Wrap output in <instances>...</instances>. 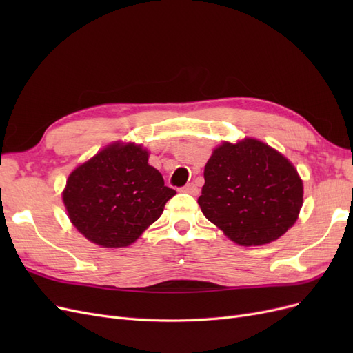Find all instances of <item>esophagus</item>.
I'll list each match as a JSON object with an SVG mask.
<instances>
[{
    "label": "esophagus",
    "instance_id": "obj_1",
    "mask_svg": "<svg viewBox=\"0 0 353 353\" xmlns=\"http://www.w3.org/2000/svg\"><path fill=\"white\" fill-rule=\"evenodd\" d=\"M181 191H183V193H188V194H193V196L199 194V188H197V185H196V184H193V183H190V184H187L185 187H183V188H181Z\"/></svg>",
    "mask_w": 353,
    "mask_h": 353
}]
</instances>
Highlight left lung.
<instances>
[{"instance_id": "left-lung-1", "label": "left lung", "mask_w": 353, "mask_h": 353, "mask_svg": "<svg viewBox=\"0 0 353 353\" xmlns=\"http://www.w3.org/2000/svg\"><path fill=\"white\" fill-rule=\"evenodd\" d=\"M197 201L203 215L231 241L263 245L294 225L303 205V181L279 150L244 137L213 148Z\"/></svg>"}]
</instances>
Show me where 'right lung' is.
<instances>
[{
  "label": "right lung",
  "mask_w": 353,
  "mask_h": 353,
  "mask_svg": "<svg viewBox=\"0 0 353 353\" xmlns=\"http://www.w3.org/2000/svg\"><path fill=\"white\" fill-rule=\"evenodd\" d=\"M143 144L114 141L74 168L61 193L73 227L91 243L128 248L163 213L176 191L148 165Z\"/></svg>",
  "instance_id": "1"
}]
</instances>
